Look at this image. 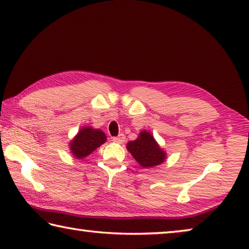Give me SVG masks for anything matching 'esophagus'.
<instances>
[{"label": "esophagus", "mask_w": 249, "mask_h": 249, "mask_svg": "<svg viewBox=\"0 0 249 249\" xmlns=\"http://www.w3.org/2000/svg\"><path fill=\"white\" fill-rule=\"evenodd\" d=\"M125 141V137L124 136V134H119L118 137H115L112 138V142L115 143H118V144H122Z\"/></svg>", "instance_id": "esophagus-1"}]
</instances>
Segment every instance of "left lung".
I'll list each match as a JSON object with an SVG mask.
<instances>
[{
    "label": "left lung",
    "mask_w": 249,
    "mask_h": 249,
    "mask_svg": "<svg viewBox=\"0 0 249 249\" xmlns=\"http://www.w3.org/2000/svg\"><path fill=\"white\" fill-rule=\"evenodd\" d=\"M127 150L143 168L158 166L165 162L167 156L153 134L146 130H142L134 141L128 142Z\"/></svg>",
    "instance_id": "left-lung-1"
}]
</instances>
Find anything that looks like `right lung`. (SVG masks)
<instances>
[{
    "mask_svg": "<svg viewBox=\"0 0 249 249\" xmlns=\"http://www.w3.org/2000/svg\"><path fill=\"white\" fill-rule=\"evenodd\" d=\"M106 141L107 137L102 130L94 129L90 125H85L78 130L76 136L70 141L69 146L74 158L83 160Z\"/></svg>",
    "mask_w": 249,
    "mask_h": 249,
    "instance_id": "1",
    "label": "right lung"
}]
</instances>
